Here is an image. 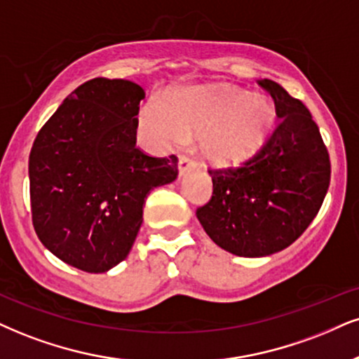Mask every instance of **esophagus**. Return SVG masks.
I'll return each mask as SVG.
<instances>
[{
    "mask_svg": "<svg viewBox=\"0 0 359 359\" xmlns=\"http://www.w3.org/2000/svg\"><path fill=\"white\" fill-rule=\"evenodd\" d=\"M194 168V161L191 158L188 156H180V161H178V170H180V175H187L188 171H191Z\"/></svg>",
    "mask_w": 359,
    "mask_h": 359,
    "instance_id": "1",
    "label": "esophagus"
}]
</instances>
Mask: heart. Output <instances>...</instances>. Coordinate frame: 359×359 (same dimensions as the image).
<instances>
[{"mask_svg": "<svg viewBox=\"0 0 359 359\" xmlns=\"http://www.w3.org/2000/svg\"><path fill=\"white\" fill-rule=\"evenodd\" d=\"M273 123V104L238 88H187L161 104L146 106L141 113V126L154 144L201 136L203 154L221 166L253 156L266 141Z\"/></svg>", "mask_w": 359, "mask_h": 359, "instance_id": "obj_1", "label": "heart"}]
</instances>
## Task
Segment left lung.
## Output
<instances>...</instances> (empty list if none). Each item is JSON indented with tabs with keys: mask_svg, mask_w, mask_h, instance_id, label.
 Instances as JSON below:
<instances>
[{
	"mask_svg": "<svg viewBox=\"0 0 359 359\" xmlns=\"http://www.w3.org/2000/svg\"><path fill=\"white\" fill-rule=\"evenodd\" d=\"M281 118L266 143L241 166L210 168L213 196L196 210L208 236L229 253L259 258L298 240L330 187V154L302 101L258 79Z\"/></svg>",
	"mask_w": 359,
	"mask_h": 359,
	"instance_id": "1",
	"label": "left lung"
}]
</instances>
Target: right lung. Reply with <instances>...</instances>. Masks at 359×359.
Returning <instances> with one entry per match:
<instances>
[{
    "instance_id": "obj_1",
    "label": "right lung",
    "mask_w": 359,
    "mask_h": 359,
    "mask_svg": "<svg viewBox=\"0 0 359 359\" xmlns=\"http://www.w3.org/2000/svg\"><path fill=\"white\" fill-rule=\"evenodd\" d=\"M143 88L95 78L44 123L29 153L31 218L39 241L65 263L104 273L130 253L144 198L178 176V158L136 148Z\"/></svg>"
}]
</instances>
